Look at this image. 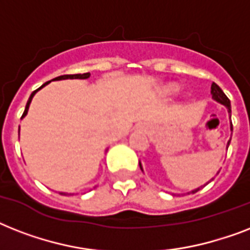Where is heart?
Instances as JSON below:
<instances>
[{
    "instance_id": "1",
    "label": "heart",
    "mask_w": 250,
    "mask_h": 250,
    "mask_svg": "<svg viewBox=\"0 0 250 250\" xmlns=\"http://www.w3.org/2000/svg\"><path fill=\"white\" fill-rule=\"evenodd\" d=\"M178 85H176V84H168V85L166 86V93H175V92H178Z\"/></svg>"
}]
</instances>
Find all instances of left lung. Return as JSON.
Returning a JSON list of instances; mask_svg holds the SVG:
<instances>
[{"label": "left lung", "instance_id": "8db88e82", "mask_svg": "<svg viewBox=\"0 0 250 250\" xmlns=\"http://www.w3.org/2000/svg\"><path fill=\"white\" fill-rule=\"evenodd\" d=\"M211 97H213V100H215V101L219 102V104H222V105H225L226 107H227V111H229V119H231V102H229V97H227V96L225 94V92H223V90L219 88V85H218V84H215V83L211 84ZM231 131H232V123H231ZM229 143H231V139H229V143H227V148H229ZM139 165H140V168H141V171H143V166H141V162H139ZM218 172H219V171H218ZM218 172H217V174H218ZM211 180H213V179H211ZM211 180H210V182H211ZM210 182H208L206 184H209ZM206 184H205V186H206ZM205 186H204V187H205ZM201 188H202V187H201ZM201 188H196V189L190 190V192H188V193H196V192L201 189Z\"/></svg>", "mask_w": 250, "mask_h": 250}]
</instances>
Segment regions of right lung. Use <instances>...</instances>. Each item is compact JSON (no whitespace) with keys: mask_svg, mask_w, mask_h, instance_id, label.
Listing matches in <instances>:
<instances>
[{"mask_svg":"<svg viewBox=\"0 0 250 250\" xmlns=\"http://www.w3.org/2000/svg\"><path fill=\"white\" fill-rule=\"evenodd\" d=\"M89 76H90V74H89V72H85V74H75V75H62V76H57V78H54V79H53V80H66V79H88V78H89ZM50 82H52V80H50ZM50 82H46V83H45V84H42V85H41L40 88H39V89L33 90L32 93H31V96H29V98H28V101H27V105H25L24 113H23V115H21V119H23V118H24L25 115H27V113H28L29 105H31V101H32L33 96H35V94H36V92H39V90H40L41 88H44V86L46 85V84H49V83H50ZM60 193H61V194H67V193H64V192H60Z\"/></svg>","mask_w":250,"mask_h":250,"instance_id":"right-lung-1","label":"right lung"}]
</instances>
